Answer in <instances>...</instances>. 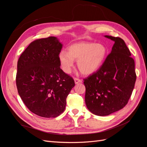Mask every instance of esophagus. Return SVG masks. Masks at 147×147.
<instances>
[{"label":"esophagus","mask_w":147,"mask_h":147,"mask_svg":"<svg viewBox=\"0 0 147 147\" xmlns=\"http://www.w3.org/2000/svg\"><path fill=\"white\" fill-rule=\"evenodd\" d=\"M74 81H75V84H78V83H79L82 82L81 80L78 78H74Z\"/></svg>","instance_id":"esophagus-1"}]
</instances>
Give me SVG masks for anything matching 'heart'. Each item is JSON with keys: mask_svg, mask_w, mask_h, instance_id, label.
Masks as SVG:
<instances>
[{"mask_svg": "<svg viewBox=\"0 0 147 147\" xmlns=\"http://www.w3.org/2000/svg\"><path fill=\"white\" fill-rule=\"evenodd\" d=\"M107 48L102 43L80 42L68 48V52L62 50L59 54L61 67L66 74H70L77 60L79 70L84 75H90L98 70L107 55Z\"/></svg>", "mask_w": 147, "mask_h": 147, "instance_id": "b5f03b06", "label": "heart"}]
</instances>
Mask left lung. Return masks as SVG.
Masks as SVG:
<instances>
[{
    "mask_svg": "<svg viewBox=\"0 0 147 147\" xmlns=\"http://www.w3.org/2000/svg\"><path fill=\"white\" fill-rule=\"evenodd\" d=\"M105 37L115 42L112 51L96 72L83 80L87 108L98 116L125 107L136 80L134 60L125 42L119 37Z\"/></svg>",
    "mask_w": 147,
    "mask_h": 147,
    "instance_id": "1",
    "label": "left lung"
}]
</instances>
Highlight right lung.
Segmentation results:
<instances>
[{"label":"right lung","mask_w":147,"mask_h":147,"mask_svg":"<svg viewBox=\"0 0 147 147\" xmlns=\"http://www.w3.org/2000/svg\"><path fill=\"white\" fill-rule=\"evenodd\" d=\"M63 45L55 37L31 42L18 61V92L28 109L38 116L55 118L65 108L74 80L60 68Z\"/></svg>","instance_id":"add662e5"}]
</instances>
